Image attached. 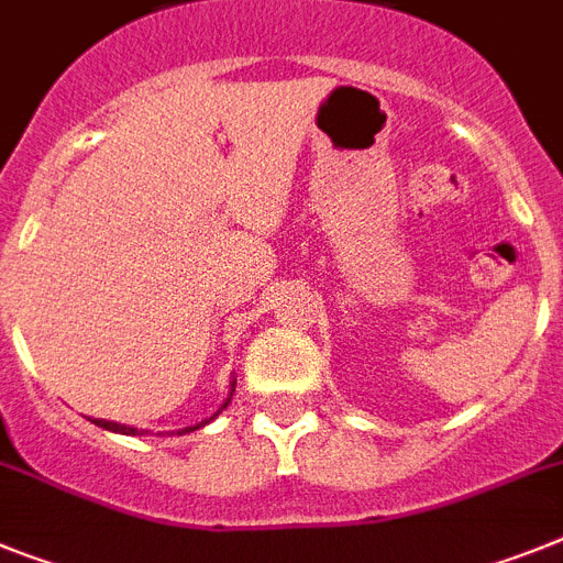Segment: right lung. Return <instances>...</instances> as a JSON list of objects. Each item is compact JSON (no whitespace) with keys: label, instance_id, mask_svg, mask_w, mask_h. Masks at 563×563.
<instances>
[{"label":"right lung","instance_id":"obj_1","mask_svg":"<svg viewBox=\"0 0 563 563\" xmlns=\"http://www.w3.org/2000/svg\"><path fill=\"white\" fill-rule=\"evenodd\" d=\"M234 386H238V380H231V391H229V398H225V404L220 406V409H217L214 415H211V418H206V420H200V423H194V427H186L183 429V432H194V429H200V427H206V423H211V420L217 418V415L223 412L225 406L231 404V395H234ZM93 423H97V427H102V429H108V432H120V434H136V429L134 427H125V423H113V420H93Z\"/></svg>","mask_w":563,"mask_h":563}]
</instances>
